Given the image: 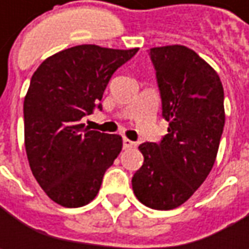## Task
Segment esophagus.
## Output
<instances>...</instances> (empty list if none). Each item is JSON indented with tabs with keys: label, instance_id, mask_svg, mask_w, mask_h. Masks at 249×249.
<instances>
[{
	"label": "esophagus",
	"instance_id": "34e87169",
	"mask_svg": "<svg viewBox=\"0 0 249 249\" xmlns=\"http://www.w3.org/2000/svg\"><path fill=\"white\" fill-rule=\"evenodd\" d=\"M136 144L129 139H123V148H133Z\"/></svg>",
	"mask_w": 249,
	"mask_h": 249
}]
</instances>
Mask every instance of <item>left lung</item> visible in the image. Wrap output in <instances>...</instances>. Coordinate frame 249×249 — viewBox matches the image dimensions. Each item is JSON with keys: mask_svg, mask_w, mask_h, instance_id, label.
Masks as SVG:
<instances>
[{"mask_svg": "<svg viewBox=\"0 0 249 249\" xmlns=\"http://www.w3.org/2000/svg\"><path fill=\"white\" fill-rule=\"evenodd\" d=\"M167 134L139 147L144 163L131 186L158 211L184 204L212 170L225 127V92L217 73L184 45L149 50Z\"/></svg>", "mask_w": 249, "mask_h": 249, "instance_id": "obj_1", "label": "left lung"}]
</instances>
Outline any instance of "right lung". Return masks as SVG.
<instances>
[{"mask_svg":"<svg viewBox=\"0 0 249 249\" xmlns=\"http://www.w3.org/2000/svg\"><path fill=\"white\" fill-rule=\"evenodd\" d=\"M139 51L77 45L45 59L34 72L23 104L24 145L37 183L53 202L79 208L100 191L122 137L84 127L112 74Z\"/></svg>","mask_w":249,"mask_h":249,"instance_id":"right-lung-1","label":"right lung"}]
</instances>
